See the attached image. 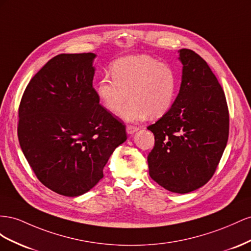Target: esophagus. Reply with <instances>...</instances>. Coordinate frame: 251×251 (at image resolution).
Wrapping results in <instances>:
<instances>
[{
	"mask_svg": "<svg viewBox=\"0 0 251 251\" xmlns=\"http://www.w3.org/2000/svg\"><path fill=\"white\" fill-rule=\"evenodd\" d=\"M138 130H139V128L137 126H132V125H127L126 126V131H127L128 134H132Z\"/></svg>",
	"mask_w": 251,
	"mask_h": 251,
	"instance_id": "1",
	"label": "esophagus"
}]
</instances>
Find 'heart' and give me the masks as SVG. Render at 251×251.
I'll use <instances>...</instances> for the list:
<instances>
[{
    "mask_svg": "<svg viewBox=\"0 0 251 251\" xmlns=\"http://www.w3.org/2000/svg\"><path fill=\"white\" fill-rule=\"evenodd\" d=\"M110 75L100 78L97 95L106 110L121 112L127 122H139L151 116L159 118L173 106L176 96V74L167 63L148 54L128 55L114 61Z\"/></svg>",
    "mask_w": 251,
    "mask_h": 251,
    "instance_id": "heart-1",
    "label": "heart"
}]
</instances>
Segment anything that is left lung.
<instances>
[{"mask_svg": "<svg viewBox=\"0 0 251 251\" xmlns=\"http://www.w3.org/2000/svg\"><path fill=\"white\" fill-rule=\"evenodd\" d=\"M180 92L171 108L147 129L154 146L147 161L149 176L162 187L188 193L202 187L217 170L229 134L224 90L208 64L190 49H181Z\"/></svg>", "mask_w": 251, "mask_h": 251, "instance_id": "left-lung-1", "label": "left lung"}]
</instances>
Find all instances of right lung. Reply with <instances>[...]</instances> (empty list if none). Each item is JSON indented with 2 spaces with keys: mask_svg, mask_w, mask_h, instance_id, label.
<instances>
[{
  "mask_svg": "<svg viewBox=\"0 0 251 251\" xmlns=\"http://www.w3.org/2000/svg\"><path fill=\"white\" fill-rule=\"evenodd\" d=\"M95 53H62L28 83L19 106L20 146L39 181L66 197L104 176L113 150L127 139L123 123L100 105L92 87Z\"/></svg>",
  "mask_w": 251,
  "mask_h": 251,
  "instance_id": "right-lung-1",
  "label": "right lung"
}]
</instances>
